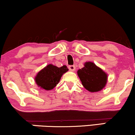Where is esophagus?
<instances>
[{"label": "esophagus", "instance_id": "1", "mask_svg": "<svg viewBox=\"0 0 135 135\" xmlns=\"http://www.w3.org/2000/svg\"><path fill=\"white\" fill-rule=\"evenodd\" d=\"M69 69L70 71H72V72H74L75 70V66L74 65H70L69 66Z\"/></svg>", "mask_w": 135, "mask_h": 135}]
</instances>
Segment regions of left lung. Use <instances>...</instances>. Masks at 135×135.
Listing matches in <instances>:
<instances>
[{
  "mask_svg": "<svg viewBox=\"0 0 135 135\" xmlns=\"http://www.w3.org/2000/svg\"><path fill=\"white\" fill-rule=\"evenodd\" d=\"M77 75L85 89L91 93L102 90L107 83V74L91 61L84 63V67L77 70Z\"/></svg>",
  "mask_w": 135,
  "mask_h": 135,
  "instance_id": "8db88e82",
  "label": "left lung"
}]
</instances>
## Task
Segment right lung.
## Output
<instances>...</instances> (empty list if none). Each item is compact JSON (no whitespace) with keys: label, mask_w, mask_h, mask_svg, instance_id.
<instances>
[{"label":"right lung","mask_w":135,"mask_h":135,"mask_svg":"<svg viewBox=\"0 0 135 135\" xmlns=\"http://www.w3.org/2000/svg\"><path fill=\"white\" fill-rule=\"evenodd\" d=\"M69 71L66 65L61 67L49 64L38 72L35 77V81L40 89L50 91L56 86L65 73Z\"/></svg>","instance_id":"right-lung-1"}]
</instances>
